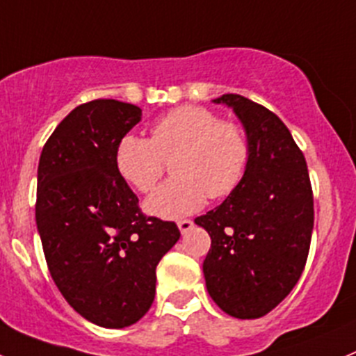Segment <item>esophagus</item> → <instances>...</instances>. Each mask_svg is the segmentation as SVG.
Returning <instances> with one entry per match:
<instances>
[{"label":"esophagus","instance_id":"1","mask_svg":"<svg viewBox=\"0 0 356 356\" xmlns=\"http://www.w3.org/2000/svg\"><path fill=\"white\" fill-rule=\"evenodd\" d=\"M192 227H194V222H192V220H188V218L178 220V229H180L181 234H187V232L191 231Z\"/></svg>","mask_w":356,"mask_h":356}]
</instances>
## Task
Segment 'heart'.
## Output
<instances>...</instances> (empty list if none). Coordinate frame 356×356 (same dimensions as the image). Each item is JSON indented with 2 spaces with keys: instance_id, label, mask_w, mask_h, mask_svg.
Segmentation results:
<instances>
[{
  "instance_id": "b5f03b06",
  "label": "heart",
  "mask_w": 356,
  "mask_h": 356,
  "mask_svg": "<svg viewBox=\"0 0 356 356\" xmlns=\"http://www.w3.org/2000/svg\"><path fill=\"white\" fill-rule=\"evenodd\" d=\"M252 145L236 122L211 110L185 104L159 118L152 138L125 134L115 150V165L134 191L147 194L171 162L175 178L159 187L145 209L159 218H180L222 199L241 185L248 171Z\"/></svg>"
}]
</instances>
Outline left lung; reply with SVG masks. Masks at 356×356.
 Segmentation results:
<instances>
[{"label": "left lung", "mask_w": 356, "mask_h": 356, "mask_svg": "<svg viewBox=\"0 0 356 356\" xmlns=\"http://www.w3.org/2000/svg\"><path fill=\"white\" fill-rule=\"evenodd\" d=\"M213 103L234 110L252 157L241 185L195 218L211 238L202 273L220 309L253 320L273 311L299 282L313 234V188L302 152L273 111L239 94Z\"/></svg>", "instance_id": "obj_1"}]
</instances>
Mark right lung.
I'll return each instance as SVG.
<instances>
[{
	"label": "right lung",
	"mask_w": 356,
	"mask_h": 356,
	"mask_svg": "<svg viewBox=\"0 0 356 356\" xmlns=\"http://www.w3.org/2000/svg\"><path fill=\"white\" fill-rule=\"evenodd\" d=\"M141 108L94 99L74 108L43 147L36 225L50 276L71 307L106 328L136 323L155 297V267L180 239L147 216L117 171L115 150Z\"/></svg>",
	"instance_id": "add662e5"
}]
</instances>
